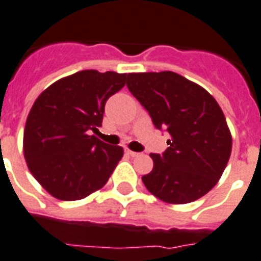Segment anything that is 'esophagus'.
<instances>
[{
  "label": "esophagus",
  "instance_id": "esophagus-1",
  "mask_svg": "<svg viewBox=\"0 0 261 261\" xmlns=\"http://www.w3.org/2000/svg\"><path fill=\"white\" fill-rule=\"evenodd\" d=\"M126 152H127V154H128V155H131V156H139V155H141V152L133 151V150H128V149L126 150Z\"/></svg>",
  "mask_w": 261,
  "mask_h": 261
}]
</instances>
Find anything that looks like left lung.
<instances>
[{"mask_svg": "<svg viewBox=\"0 0 261 261\" xmlns=\"http://www.w3.org/2000/svg\"><path fill=\"white\" fill-rule=\"evenodd\" d=\"M127 87L154 126L171 138L164 154H150L154 166L142 177L147 190L167 204L205 196L221 178L232 151L219 103L205 88L171 71L128 73Z\"/></svg>", "mask_w": 261, "mask_h": 261, "instance_id": "obj_1", "label": "left lung"}]
</instances>
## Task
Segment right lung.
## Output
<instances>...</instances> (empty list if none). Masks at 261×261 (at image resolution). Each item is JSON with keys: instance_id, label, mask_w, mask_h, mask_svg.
Here are the masks:
<instances>
[{"instance_id": "right-lung-1", "label": "right lung", "mask_w": 261, "mask_h": 261, "mask_svg": "<svg viewBox=\"0 0 261 261\" xmlns=\"http://www.w3.org/2000/svg\"><path fill=\"white\" fill-rule=\"evenodd\" d=\"M127 73L76 72L57 80L32 106L24 156L40 185L57 200L86 198L107 184L123 156L91 131L101 126L106 101L122 90Z\"/></svg>"}]
</instances>
